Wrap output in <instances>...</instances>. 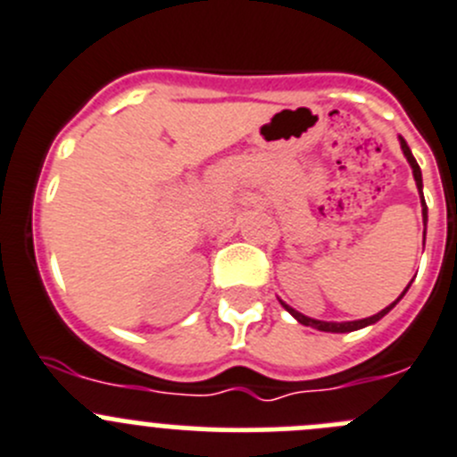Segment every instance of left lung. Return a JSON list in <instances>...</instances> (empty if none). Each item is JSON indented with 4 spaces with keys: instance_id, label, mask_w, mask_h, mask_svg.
I'll return each mask as SVG.
<instances>
[{
    "instance_id": "8db88e82",
    "label": "left lung",
    "mask_w": 457,
    "mask_h": 457,
    "mask_svg": "<svg viewBox=\"0 0 457 457\" xmlns=\"http://www.w3.org/2000/svg\"><path fill=\"white\" fill-rule=\"evenodd\" d=\"M399 139H402V151H403V155H406L408 164H411L412 176H415V182H417V189H420V194H421V169H420V164H417V160H415V157H412V153H411V148H408L406 139H403V137H399ZM421 216H424V223H426V203H424V195H421ZM424 238H426V232H424ZM408 288H411V284H408V287H406V291H408ZM406 291H403L402 295L396 297V300L392 302L390 306H386V309H383V311H378L377 315H370V318H363V320H353V322H325V320L306 318V315H302L300 311L291 309V306L284 304V302H281V306H284V309H287L288 313H291L293 318H295L297 322H300V325H304V327H313V329H318V331H329V334H347V331L363 329V327L374 325V322H378V320H381L383 315H386L387 311H390L392 306L396 304V302H399V300H402L403 295H406Z\"/></svg>"
}]
</instances>
